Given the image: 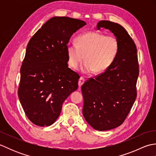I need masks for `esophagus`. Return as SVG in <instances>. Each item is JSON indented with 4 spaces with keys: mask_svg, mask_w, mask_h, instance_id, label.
Instances as JSON below:
<instances>
[{
    "mask_svg": "<svg viewBox=\"0 0 156 156\" xmlns=\"http://www.w3.org/2000/svg\"><path fill=\"white\" fill-rule=\"evenodd\" d=\"M84 81H85V80H84V78L83 77H80V79H79V81H78V86H79V87H82V85L84 84Z\"/></svg>",
    "mask_w": 156,
    "mask_h": 156,
    "instance_id": "obj_1",
    "label": "esophagus"
}]
</instances>
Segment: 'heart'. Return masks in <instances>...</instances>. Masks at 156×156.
<instances>
[{
    "label": "heart",
    "mask_w": 156,
    "mask_h": 156,
    "mask_svg": "<svg viewBox=\"0 0 156 156\" xmlns=\"http://www.w3.org/2000/svg\"><path fill=\"white\" fill-rule=\"evenodd\" d=\"M76 44L66 47L68 65L77 68L84 60L82 70L86 74L102 73L111 67L119 54V41L113 35L98 31H88L78 36Z\"/></svg>",
    "instance_id": "obj_1"
}]
</instances>
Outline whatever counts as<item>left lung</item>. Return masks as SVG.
Returning a JSON list of instances; mask_svg holds the SVG:
<instances>
[{
	"mask_svg": "<svg viewBox=\"0 0 156 156\" xmlns=\"http://www.w3.org/2000/svg\"><path fill=\"white\" fill-rule=\"evenodd\" d=\"M110 30L119 41V54L105 72L89 78L82 86V113L92 128L107 131L125 120L137 97L139 76L137 48L123 27L109 21H101L97 29Z\"/></svg>",
	"mask_w": 156,
	"mask_h": 156,
	"instance_id": "obj_1",
	"label": "left lung"
}]
</instances>
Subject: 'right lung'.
<instances>
[{
    "instance_id": "1",
    "label": "right lung",
    "mask_w": 156,
    "mask_h": 156,
    "mask_svg": "<svg viewBox=\"0 0 156 156\" xmlns=\"http://www.w3.org/2000/svg\"><path fill=\"white\" fill-rule=\"evenodd\" d=\"M85 25L82 20L54 16L29 40L21 68L18 96L34 124L52 125L63 102L77 90L80 76L68 68L66 47L74 33Z\"/></svg>"
}]
</instances>
